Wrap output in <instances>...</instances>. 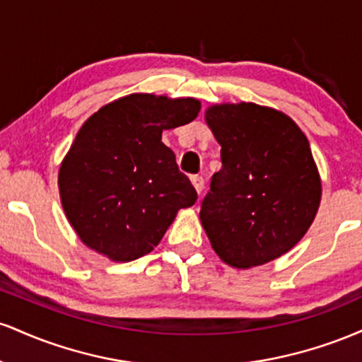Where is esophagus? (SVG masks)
Listing matches in <instances>:
<instances>
[{"label":"esophagus","instance_id":"esophagus-1","mask_svg":"<svg viewBox=\"0 0 362 362\" xmlns=\"http://www.w3.org/2000/svg\"><path fill=\"white\" fill-rule=\"evenodd\" d=\"M190 180H192V185L195 187V190H197V194H201L202 190H204V178L199 177V175H194V177H190Z\"/></svg>","mask_w":362,"mask_h":362}]
</instances>
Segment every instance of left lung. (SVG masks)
Here are the masks:
<instances>
[{
  "label": "left lung",
  "instance_id": "left-lung-1",
  "mask_svg": "<svg viewBox=\"0 0 362 362\" xmlns=\"http://www.w3.org/2000/svg\"><path fill=\"white\" fill-rule=\"evenodd\" d=\"M206 120L221 144V170L201 202L207 238L238 269L271 262L308 231L322 185L310 143L281 112L255 105H214Z\"/></svg>",
  "mask_w": 362,
  "mask_h": 362
}]
</instances>
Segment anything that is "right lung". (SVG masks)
Segmentation results:
<instances>
[{
	"mask_svg": "<svg viewBox=\"0 0 362 362\" xmlns=\"http://www.w3.org/2000/svg\"><path fill=\"white\" fill-rule=\"evenodd\" d=\"M201 103L136 93L102 107L83 124L59 170V192L83 243L129 262L160 243L197 192L161 143L163 129L189 124Z\"/></svg>",
	"mask_w": 362,
	"mask_h": 362,
	"instance_id": "add662e5",
	"label": "right lung"
}]
</instances>
